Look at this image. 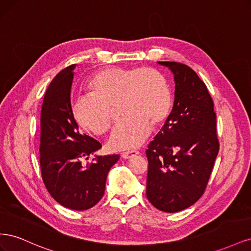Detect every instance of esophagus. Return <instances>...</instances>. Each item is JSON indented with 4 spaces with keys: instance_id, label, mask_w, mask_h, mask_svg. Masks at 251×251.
Segmentation results:
<instances>
[{
    "instance_id": "obj_1",
    "label": "esophagus",
    "mask_w": 251,
    "mask_h": 251,
    "mask_svg": "<svg viewBox=\"0 0 251 251\" xmlns=\"http://www.w3.org/2000/svg\"><path fill=\"white\" fill-rule=\"evenodd\" d=\"M139 153L137 151H126V153H123L121 154V157H123L124 159H131L132 157L138 155Z\"/></svg>"
}]
</instances>
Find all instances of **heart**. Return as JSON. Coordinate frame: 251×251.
<instances>
[{
	"mask_svg": "<svg viewBox=\"0 0 251 251\" xmlns=\"http://www.w3.org/2000/svg\"><path fill=\"white\" fill-rule=\"evenodd\" d=\"M90 95H80L71 103V115L80 127L96 135L107 132L112 109L118 105L123 121L108 140L111 151L140 147L161 126L172 109L169 83L153 68L112 67L95 74L88 82Z\"/></svg>",
	"mask_w": 251,
	"mask_h": 251,
	"instance_id": "heart-1",
	"label": "heart"
}]
</instances>
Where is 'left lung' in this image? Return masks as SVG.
<instances>
[{
  "mask_svg": "<svg viewBox=\"0 0 251 251\" xmlns=\"http://www.w3.org/2000/svg\"><path fill=\"white\" fill-rule=\"evenodd\" d=\"M174 75L173 109L147 157V197L165 212H177L200 199L219 151L214 102L205 83L188 66L158 62Z\"/></svg>",
  "mask_w": 251,
  "mask_h": 251,
  "instance_id": "left-lung-1",
  "label": "left lung"
}]
</instances>
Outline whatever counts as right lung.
<instances>
[{"instance_id": "1", "label": "right lung", "mask_w": 251, "mask_h": 251, "mask_svg": "<svg viewBox=\"0 0 251 251\" xmlns=\"http://www.w3.org/2000/svg\"><path fill=\"white\" fill-rule=\"evenodd\" d=\"M71 65L53 78L44 97L41 112L40 163L45 186L56 202L73 210L93 207L104 194L105 180L119 155H96L101 144L79 132L71 115V89L74 69Z\"/></svg>"}]
</instances>
